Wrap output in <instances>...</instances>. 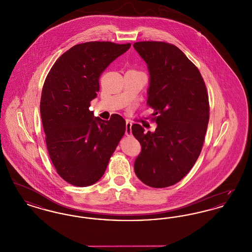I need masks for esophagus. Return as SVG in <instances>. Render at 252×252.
I'll return each mask as SVG.
<instances>
[{
	"label": "esophagus",
	"mask_w": 252,
	"mask_h": 252,
	"mask_svg": "<svg viewBox=\"0 0 252 252\" xmlns=\"http://www.w3.org/2000/svg\"><path fill=\"white\" fill-rule=\"evenodd\" d=\"M131 122L126 121V135H127V136L131 135Z\"/></svg>",
	"instance_id": "esophagus-1"
}]
</instances>
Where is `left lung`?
<instances>
[{
	"instance_id": "left-lung-1",
	"label": "left lung",
	"mask_w": 252,
	"mask_h": 252,
	"mask_svg": "<svg viewBox=\"0 0 252 252\" xmlns=\"http://www.w3.org/2000/svg\"><path fill=\"white\" fill-rule=\"evenodd\" d=\"M147 64V105L155 109L156 130L144 132L132 125L142 151L135 174L153 188L182 180L199 156L209 123V97L198 69L173 44L141 41L133 44Z\"/></svg>"
}]
</instances>
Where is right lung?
Here are the masks:
<instances>
[{
    "label": "right lung",
    "mask_w": 252,
    "mask_h": 252,
    "mask_svg": "<svg viewBox=\"0 0 252 252\" xmlns=\"http://www.w3.org/2000/svg\"><path fill=\"white\" fill-rule=\"evenodd\" d=\"M131 44L91 41L69 49L51 68L42 88L40 115L49 156L60 177L87 187L104 175L126 131V121L94 117L89 108L99 76Z\"/></svg>",
    "instance_id": "obj_1"
}]
</instances>
